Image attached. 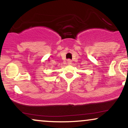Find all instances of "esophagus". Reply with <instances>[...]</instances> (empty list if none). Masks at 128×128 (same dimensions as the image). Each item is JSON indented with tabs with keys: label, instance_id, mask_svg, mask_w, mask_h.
<instances>
[{
	"label": "esophagus",
	"instance_id": "obj_1",
	"mask_svg": "<svg viewBox=\"0 0 128 128\" xmlns=\"http://www.w3.org/2000/svg\"><path fill=\"white\" fill-rule=\"evenodd\" d=\"M67 64H69V65H70V64H72V60L70 59H68V60H67Z\"/></svg>",
	"mask_w": 128,
	"mask_h": 128
}]
</instances>
